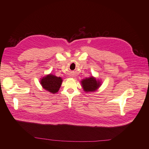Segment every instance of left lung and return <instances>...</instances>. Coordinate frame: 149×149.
Returning <instances> with one entry per match:
<instances>
[{
  "label": "left lung",
  "mask_w": 149,
  "mask_h": 149,
  "mask_svg": "<svg viewBox=\"0 0 149 149\" xmlns=\"http://www.w3.org/2000/svg\"><path fill=\"white\" fill-rule=\"evenodd\" d=\"M82 87L85 92H93L95 91L100 87L101 81L97 80L93 76H91L89 78H86L83 79L81 81Z\"/></svg>",
  "instance_id": "obj_1"
}]
</instances>
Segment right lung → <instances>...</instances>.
Masks as SVG:
<instances>
[{
	"label": "right lung",
	"instance_id": "add662e5",
	"mask_svg": "<svg viewBox=\"0 0 149 149\" xmlns=\"http://www.w3.org/2000/svg\"><path fill=\"white\" fill-rule=\"evenodd\" d=\"M62 81L63 80L60 77L49 74L41 79L40 84L47 91L55 94L59 91Z\"/></svg>",
	"mask_w": 149,
	"mask_h": 149
}]
</instances>
